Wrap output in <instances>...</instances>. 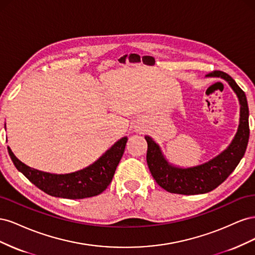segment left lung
<instances>
[{
    "mask_svg": "<svg viewBox=\"0 0 255 255\" xmlns=\"http://www.w3.org/2000/svg\"><path fill=\"white\" fill-rule=\"evenodd\" d=\"M208 78L227 81L236 94L241 104V118L237 133L228 148L219 155L204 164L190 168L175 167L168 163L159 145L151 137L145 136L148 143L146 163L152 176L161 188L180 195H199L210 192L232 173L245 155L249 140V109L245 92L231 76L222 71L206 74Z\"/></svg>",
    "mask_w": 255,
    "mask_h": 255,
    "instance_id": "8db88e82",
    "label": "left lung"
}]
</instances>
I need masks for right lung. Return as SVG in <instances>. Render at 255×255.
<instances>
[{"label": "right lung", "mask_w": 255, "mask_h": 255, "mask_svg": "<svg viewBox=\"0 0 255 255\" xmlns=\"http://www.w3.org/2000/svg\"><path fill=\"white\" fill-rule=\"evenodd\" d=\"M128 137H123L94 164L67 174H54L30 168L19 160L8 146L13 165L45 194L66 199H84L103 192L111 184L116 168L125 153Z\"/></svg>", "instance_id": "obj_1"}]
</instances>
